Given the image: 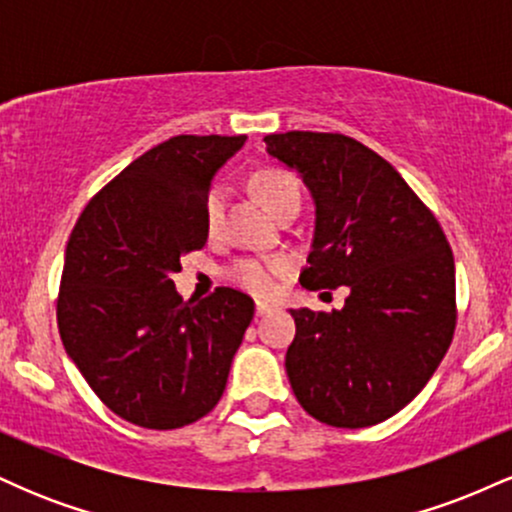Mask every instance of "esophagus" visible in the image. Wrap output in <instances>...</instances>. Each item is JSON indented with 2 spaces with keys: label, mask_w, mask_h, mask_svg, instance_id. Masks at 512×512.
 Listing matches in <instances>:
<instances>
[{
  "label": "esophagus",
  "mask_w": 512,
  "mask_h": 512,
  "mask_svg": "<svg viewBox=\"0 0 512 512\" xmlns=\"http://www.w3.org/2000/svg\"><path fill=\"white\" fill-rule=\"evenodd\" d=\"M272 310H274L272 303L257 301V315H267V313H272Z\"/></svg>",
  "instance_id": "1"
}]
</instances>
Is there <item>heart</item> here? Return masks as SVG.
<instances>
[{
	"mask_svg": "<svg viewBox=\"0 0 512 512\" xmlns=\"http://www.w3.org/2000/svg\"><path fill=\"white\" fill-rule=\"evenodd\" d=\"M252 190L272 214H279L291 199H301L298 182L279 168H264L260 173H255ZM223 207H226V190L221 185L211 187L207 207H204V221H207L209 233L219 231ZM286 269H289L286 257H240L228 267V279L252 293H269L274 286V276L284 274Z\"/></svg>",
	"mask_w": 512,
	"mask_h": 512,
	"instance_id": "obj_1",
	"label": "heart"
}]
</instances>
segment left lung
I'll return each instance as SVG.
<instances>
[{
  "label": "left lung",
  "instance_id": "obj_1",
  "mask_svg": "<svg viewBox=\"0 0 512 512\" xmlns=\"http://www.w3.org/2000/svg\"><path fill=\"white\" fill-rule=\"evenodd\" d=\"M315 202L305 289L349 286L342 310H291L293 395L327 426L366 428L424 390L457 322L455 260L443 228L383 156L332 132L264 137Z\"/></svg>",
  "mask_w": 512,
  "mask_h": 512
}]
</instances>
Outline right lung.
Listing matches in <instances>:
<instances>
[{
	"label": "right lung",
	"instance_id": "right-lung-1",
	"mask_svg": "<svg viewBox=\"0 0 512 512\" xmlns=\"http://www.w3.org/2000/svg\"><path fill=\"white\" fill-rule=\"evenodd\" d=\"M245 139L170 137L110 180L69 236L57 296L64 351L134 426H187L226 390L255 303L228 286L182 301L170 276L207 245L211 180Z\"/></svg>",
	"mask_w": 512,
	"mask_h": 512
}]
</instances>
